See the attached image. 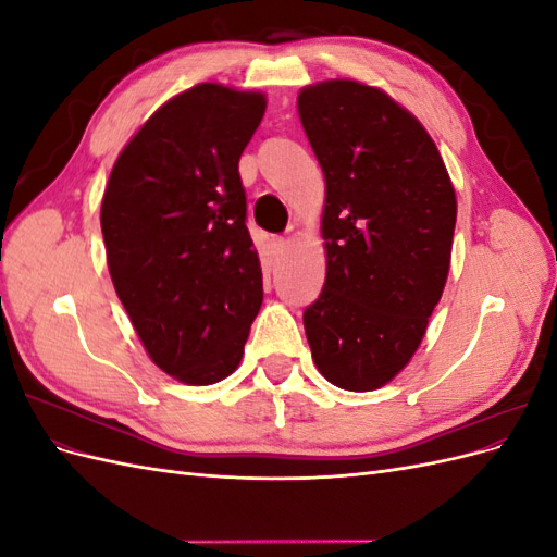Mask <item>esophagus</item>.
Masks as SVG:
<instances>
[{
  "label": "esophagus",
  "mask_w": 557,
  "mask_h": 557,
  "mask_svg": "<svg viewBox=\"0 0 557 557\" xmlns=\"http://www.w3.org/2000/svg\"><path fill=\"white\" fill-rule=\"evenodd\" d=\"M272 248H274V256H278V252H283V248H285V239H281V237L272 239Z\"/></svg>",
  "instance_id": "esophagus-1"
}]
</instances>
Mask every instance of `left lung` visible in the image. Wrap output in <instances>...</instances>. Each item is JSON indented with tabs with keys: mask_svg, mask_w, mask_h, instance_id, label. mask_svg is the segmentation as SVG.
Returning <instances> with one entry per match:
<instances>
[{
	"mask_svg": "<svg viewBox=\"0 0 557 557\" xmlns=\"http://www.w3.org/2000/svg\"><path fill=\"white\" fill-rule=\"evenodd\" d=\"M297 111L325 174L327 274L305 311L311 358L332 385L369 393L423 342L458 199L428 129L381 88L320 81L299 90Z\"/></svg>",
	"mask_w": 557,
	"mask_h": 557,
	"instance_id": "left-lung-1",
	"label": "left lung"
}]
</instances>
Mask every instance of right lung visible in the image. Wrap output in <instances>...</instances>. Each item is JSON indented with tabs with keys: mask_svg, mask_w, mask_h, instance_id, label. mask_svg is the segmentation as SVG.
<instances>
[{
	"mask_svg": "<svg viewBox=\"0 0 557 557\" xmlns=\"http://www.w3.org/2000/svg\"><path fill=\"white\" fill-rule=\"evenodd\" d=\"M264 109L258 90L197 83L137 129L102 197L117 299L148 358L181 383L227 379L262 307L239 158Z\"/></svg>",
	"mask_w": 557,
	"mask_h": 557,
	"instance_id": "add662e5",
	"label": "right lung"
}]
</instances>
